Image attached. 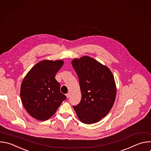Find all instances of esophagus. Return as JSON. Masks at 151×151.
<instances>
[{
	"label": "esophagus",
	"instance_id": "34e87169",
	"mask_svg": "<svg viewBox=\"0 0 151 151\" xmlns=\"http://www.w3.org/2000/svg\"><path fill=\"white\" fill-rule=\"evenodd\" d=\"M66 97L68 98L69 97V96H70V93H66Z\"/></svg>",
	"mask_w": 151,
	"mask_h": 151
}]
</instances>
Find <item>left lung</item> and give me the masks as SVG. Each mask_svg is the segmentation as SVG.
Returning <instances> with one entry per match:
<instances>
[{
	"label": "left lung",
	"instance_id": "1",
	"mask_svg": "<svg viewBox=\"0 0 151 151\" xmlns=\"http://www.w3.org/2000/svg\"><path fill=\"white\" fill-rule=\"evenodd\" d=\"M78 75L82 98L73 106L79 120L85 124L99 122L111 109L116 86L110 70L95 59L83 56L72 62Z\"/></svg>",
	"mask_w": 151,
	"mask_h": 151
}]
</instances>
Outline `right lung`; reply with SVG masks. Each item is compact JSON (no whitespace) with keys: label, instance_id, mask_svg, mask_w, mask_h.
<instances>
[{"label":"right lung","instance_id":"right-lung-1","mask_svg":"<svg viewBox=\"0 0 151 151\" xmlns=\"http://www.w3.org/2000/svg\"><path fill=\"white\" fill-rule=\"evenodd\" d=\"M63 61L43 60L27 73L21 86V98L27 111L32 117L45 121L51 117L66 99L55 79Z\"/></svg>","mask_w":151,"mask_h":151}]
</instances>
